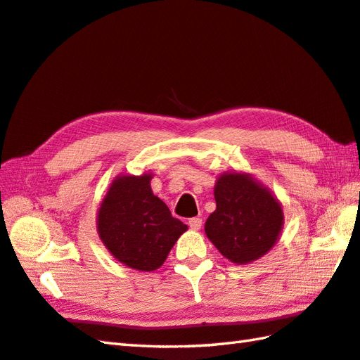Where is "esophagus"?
Here are the masks:
<instances>
[{
    "label": "esophagus",
    "mask_w": 360,
    "mask_h": 360,
    "mask_svg": "<svg viewBox=\"0 0 360 360\" xmlns=\"http://www.w3.org/2000/svg\"><path fill=\"white\" fill-rule=\"evenodd\" d=\"M188 226L192 231H200L201 226H202V218L200 217H195V218H190L188 219Z\"/></svg>",
    "instance_id": "1"
}]
</instances>
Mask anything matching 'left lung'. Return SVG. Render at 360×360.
Returning a JSON list of instances; mask_svg holds the SVG:
<instances>
[{"label": "left lung", "instance_id": "left-lung-1", "mask_svg": "<svg viewBox=\"0 0 360 360\" xmlns=\"http://www.w3.org/2000/svg\"><path fill=\"white\" fill-rule=\"evenodd\" d=\"M217 210L205 235L232 263L248 264L266 255L283 229V210L269 190L246 173H224L215 184Z\"/></svg>", "mask_w": 360, "mask_h": 360}]
</instances>
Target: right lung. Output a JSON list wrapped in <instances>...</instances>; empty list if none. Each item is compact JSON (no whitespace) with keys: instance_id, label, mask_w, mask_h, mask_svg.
<instances>
[{"instance_id":"obj_1","label":"right lung","mask_w":360,"mask_h":360,"mask_svg":"<svg viewBox=\"0 0 360 360\" xmlns=\"http://www.w3.org/2000/svg\"><path fill=\"white\" fill-rule=\"evenodd\" d=\"M151 173L117 176L97 213V232L110 254L131 269L156 271L187 226L153 195Z\"/></svg>"}]
</instances>
